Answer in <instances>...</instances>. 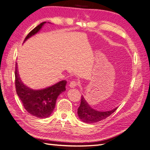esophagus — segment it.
Masks as SVG:
<instances>
[{"label":"esophagus","instance_id":"34e87169","mask_svg":"<svg viewBox=\"0 0 150 150\" xmlns=\"http://www.w3.org/2000/svg\"><path fill=\"white\" fill-rule=\"evenodd\" d=\"M79 84V83L76 81H71L69 83V86H70V88H74L75 87L78 86Z\"/></svg>","mask_w":150,"mask_h":150}]
</instances>
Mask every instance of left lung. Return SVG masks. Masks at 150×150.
<instances>
[{
  "label": "left lung",
  "mask_w": 150,
  "mask_h": 150,
  "mask_svg": "<svg viewBox=\"0 0 150 150\" xmlns=\"http://www.w3.org/2000/svg\"><path fill=\"white\" fill-rule=\"evenodd\" d=\"M81 105L79 107L77 112L78 116L82 121L87 123H96L98 121L105 119L110 115L114 113L117 109V107H116L109 111L101 112V111L94 110L91 107H90L83 96L81 97Z\"/></svg>",
  "instance_id": "8db88e82"
}]
</instances>
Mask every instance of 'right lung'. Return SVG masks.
Returning a JSON list of instances; mask_svg holds the SVG:
<instances>
[{
  "label": "right lung",
  "instance_id": "right-lung-1",
  "mask_svg": "<svg viewBox=\"0 0 150 150\" xmlns=\"http://www.w3.org/2000/svg\"><path fill=\"white\" fill-rule=\"evenodd\" d=\"M45 23L42 22L31 30L24 41L36 34ZM15 75L16 91L27 112L39 118H46L50 116L55 108L57 97L66 90L67 81H60L46 89L33 90L21 82L16 69V64Z\"/></svg>",
  "mask_w": 150,
  "mask_h": 150
}]
</instances>
